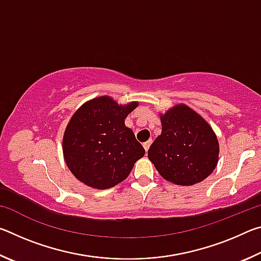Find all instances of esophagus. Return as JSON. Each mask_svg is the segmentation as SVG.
<instances>
[{
  "instance_id": "esophagus-1",
  "label": "esophagus",
  "mask_w": 261,
  "mask_h": 261,
  "mask_svg": "<svg viewBox=\"0 0 261 261\" xmlns=\"http://www.w3.org/2000/svg\"><path fill=\"white\" fill-rule=\"evenodd\" d=\"M151 144H152V140H148V141H146V143H144V148H145V152L147 153V151H148V148H149V146H151Z\"/></svg>"
}]
</instances>
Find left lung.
I'll list each match as a JSON object with an SVG mask.
<instances>
[{"mask_svg":"<svg viewBox=\"0 0 261 261\" xmlns=\"http://www.w3.org/2000/svg\"><path fill=\"white\" fill-rule=\"evenodd\" d=\"M161 135L148 159L163 178L176 185H194L208 177L219 161V140L201 115L185 103L160 113Z\"/></svg>","mask_w":261,"mask_h":261,"instance_id":"1","label":"left lung"}]
</instances>
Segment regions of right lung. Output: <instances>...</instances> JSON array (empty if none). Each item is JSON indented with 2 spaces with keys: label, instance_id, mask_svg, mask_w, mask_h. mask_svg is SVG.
Returning <instances> with one entry per match:
<instances>
[{
  "label": "right lung",
  "instance_id": "right-lung-1",
  "mask_svg": "<svg viewBox=\"0 0 261 261\" xmlns=\"http://www.w3.org/2000/svg\"><path fill=\"white\" fill-rule=\"evenodd\" d=\"M138 101L120 105L112 96L86 101L70 118L63 135V156L69 170L87 187L106 190L124 180L145 149L125 118Z\"/></svg>",
  "mask_w": 261,
  "mask_h": 261
}]
</instances>
